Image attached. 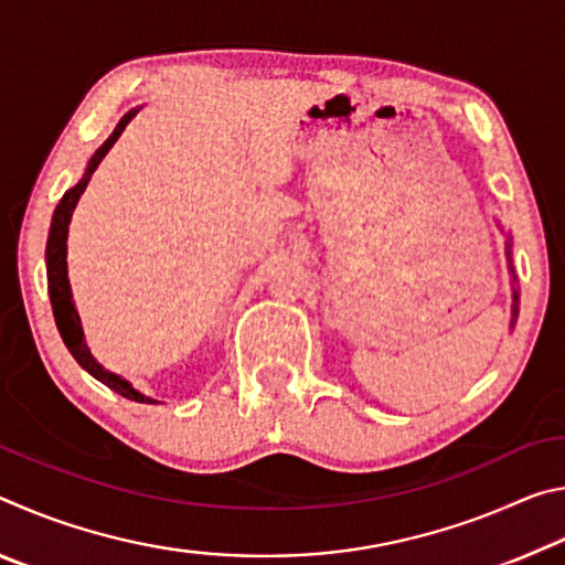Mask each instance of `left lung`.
I'll return each mask as SVG.
<instances>
[{
	"label": "left lung",
	"instance_id": "obj_1",
	"mask_svg": "<svg viewBox=\"0 0 565 565\" xmlns=\"http://www.w3.org/2000/svg\"><path fill=\"white\" fill-rule=\"evenodd\" d=\"M505 254H509V269H511V276H513V281H515V274H513V266H511V242L505 244ZM515 317H519V291L513 289V319H511V327H513Z\"/></svg>",
	"mask_w": 565,
	"mask_h": 565
}]
</instances>
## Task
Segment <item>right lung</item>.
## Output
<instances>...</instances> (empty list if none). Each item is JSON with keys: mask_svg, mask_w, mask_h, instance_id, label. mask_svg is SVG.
Returning a JSON list of instances; mask_svg holds the SVG:
<instances>
[{"mask_svg": "<svg viewBox=\"0 0 565 565\" xmlns=\"http://www.w3.org/2000/svg\"><path fill=\"white\" fill-rule=\"evenodd\" d=\"M137 111L139 109H131V111L124 114V117L117 124V129L111 131V137L104 141V145L92 154L87 171H84V177L76 181V184L62 196V202L56 204L54 216H52L50 238H46V284H50V299H52L56 329H60L66 349L72 351V356L76 359V363H79L84 371H89L94 379L102 381L104 386L117 391V394H121L124 398L137 401V404H157L154 398L139 394V391L134 388L127 379L111 374V371L104 369L102 363L92 356L87 341H84L79 313H76L74 301H72V286H70V279H66V234H70V222H72L74 206H76V202H79V196L84 194V189H87L94 169H97L99 161L107 157V151L114 147V141L121 137L124 127H127Z\"/></svg>", "mask_w": 565, "mask_h": 565, "instance_id": "add662e5", "label": "right lung"}]
</instances>
